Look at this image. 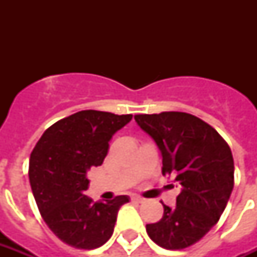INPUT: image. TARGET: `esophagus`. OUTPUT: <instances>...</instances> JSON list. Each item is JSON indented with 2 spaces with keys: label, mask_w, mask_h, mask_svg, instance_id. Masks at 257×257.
<instances>
[{
  "label": "esophagus",
  "mask_w": 257,
  "mask_h": 257,
  "mask_svg": "<svg viewBox=\"0 0 257 257\" xmlns=\"http://www.w3.org/2000/svg\"><path fill=\"white\" fill-rule=\"evenodd\" d=\"M133 201V203H144L145 200L143 199V197H140V196H132V199H131Z\"/></svg>",
  "instance_id": "esophagus-1"
}]
</instances>
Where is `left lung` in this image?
Masks as SVG:
<instances>
[{
	"mask_svg": "<svg viewBox=\"0 0 257 257\" xmlns=\"http://www.w3.org/2000/svg\"><path fill=\"white\" fill-rule=\"evenodd\" d=\"M135 120L160 149L163 175L181 187L176 207L163 204V219L147 224V232L167 249L189 247L207 235L227 207L235 175L231 148L211 125L189 113L136 114Z\"/></svg>",
	"mask_w": 257,
	"mask_h": 257,
	"instance_id": "obj_1",
	"label": "left lung"
}]
</instances>
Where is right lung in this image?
I'll return each instance as SVG.
<instances>
[{"instance_id": "add662e5", "label": "right lung", "mask_w": 257, "mask_h": 257, "mask_svg": "<svg viewBox=\"0 0 257 257\" xmlns=\"http://www.w3.org/2000/svg\"><path fill=\"white\" fill-rule=\"evenodd\" d=\"M132 114L81 110L46 129L30 155L29 180L42 219L70 247L94 249L110 239L128 196L93 203L89 171L102 164L109 141Z\"/></svg>"}]
</instances>
